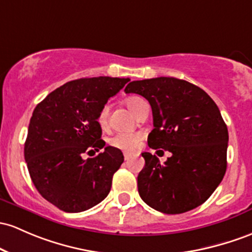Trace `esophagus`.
<instances>
[{
    "mask_svg": "<svg viewBox=\"0 0 252 252\" xmlns=\"http://www.w3.org/2000/svg\"><path fill=\"white\" fill-rule=\"evenodd\" d=\"M131 158V154H129V153H124V159L126 160V161H128L129 159H130Z\"/></svg>",
    "mask_w": 252,
    "mask_h": 252,
    "instance_id": "1",
    "label": "esophagus"
}]
</instances>
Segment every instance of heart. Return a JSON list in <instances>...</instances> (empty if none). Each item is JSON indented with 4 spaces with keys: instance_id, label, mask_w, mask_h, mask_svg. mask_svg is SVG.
I'll use <instances>...</instances> for the list:
<instances>
[{
    "instance_id": "obj_1",
    "label": "heart",
    "mask_w": 252,
    "mask_h": 252,
    "mask_svg": "<svg viewBox=\"0 0 252 252\" xmlns=\"http://www.w3.org/2000/svg\"><path fill=\"white\" fill-rule=\"evenodd\" d=\"M145 103L146 101L140 96H129L126 100V106L129 107V110L135 116L137 115L141 106ZM107 117H109V106L105 105L98 115L99 126H103V128L106 126ZM141 141H142V134H140V132H117L109 140V143L112 147L121 149V151L126 152V153H132V152L139 149Z\"/></svg>"
}]
</instances>
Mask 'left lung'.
<instances>
[{
	"mask_svg": "<svg viewBox=\"0 0 252 252\" xmlns=\"http://www.w3.org/2000/svg\"><path fill=\"white\" fill-rule=\"evenodd\" d=\"M126 93L151 104L154 129L148 146L171 153L164 164L145 152L137 176L143 201L165 214H181L201 206L221 183L227 167L228 131L219 107L197 86L176 77L132 81Z\"/></svg>",
	"mask_w": 252,
	"mask_h": 252,
	"instance_id": "8db88e82",
	"label": "left lung"
}]
</instances>
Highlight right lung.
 <instances>
[{
  "mask_svg": "<svg viewBox=\"0 0 252 252\" xmlns=\"http://www.w3.org/2000/svg\"><path fill=\"white\" fill-rule=\"evenodd\" d=\"M130 79L99 76L69 81L35 106L24 154L39 193L67 213L87 211L111 190L124 161L121 149L105 147L98 115ZM104 152L83 159L85 153Z\"/></svg>",
  "mask_w": 252,
  "mask_h": 252,
  "instance_id": "add662e5",
  "label": "right lung"
}]
</instances>
